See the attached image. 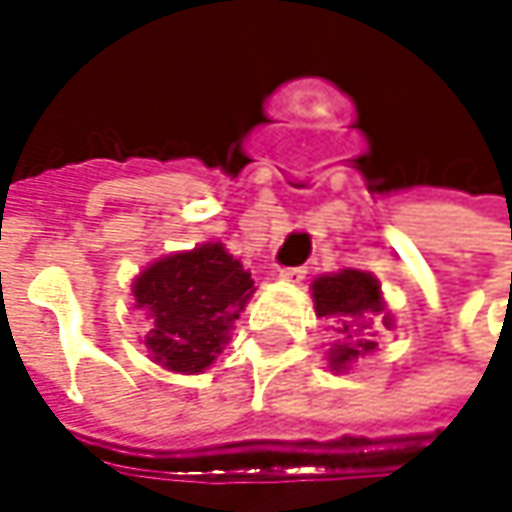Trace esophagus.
Returning a JSON list of instances; mask_svg holds the SVG:
<instances>
[{
  "label": "esophagus",
  "instance_id": "obj_1",
  "mask_svg": "<svg viewBox=\"0 0 512 512\" xmlns=\"http://www.w3.org/2000/svg\"><path fill=\"white\" fill-rule=\"evenodd\" d=\"M305 275H308V269H305V266H290V269H281V272H278V278H281V281H287V284H302V281H305Z\"/></svg>",
  "mask_w": 512,
  "mask_h": 512
}]
</instances>
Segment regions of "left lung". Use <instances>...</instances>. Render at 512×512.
<instances>
[{
  "label": "left lung",
  "instance_id": "1",
  "mask_svg": "<svg viewBox=\"0 0 512 512\" xmlns=\"http://www.w3.org/2000/svg\"><path fill=\"white\" fill-rule=\"evenodd\" d=\"M311 299L317 317L332 320L335 329V341L326 350L332 373H347L358 358L376 353L379 329H394V314L373 272L338 269L317 275L311 281Z\"/></svg>",
  "mask_w": 512,
  "mask_h": 512
}]
</instances>
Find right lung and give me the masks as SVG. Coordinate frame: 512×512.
Returning <instances> with one entry per match:
<instances>
[{
  "instance_id": "right-lung-1",
  "label": "right lung",
  "mask_w": 512,
  "mask_h": 512,
  "mask_svg": "<svg viewBox=\"0 0 512 512\" xmlns=\"http://www.w3.org/2000/svg\"><path fill=\"white\" fill-rule=\"evenodd\" d=\"M252 293V272L222 243L156 257L133 278L148 358L171 373H204L231 341Z\"/></svg>"
}]
</instances>
